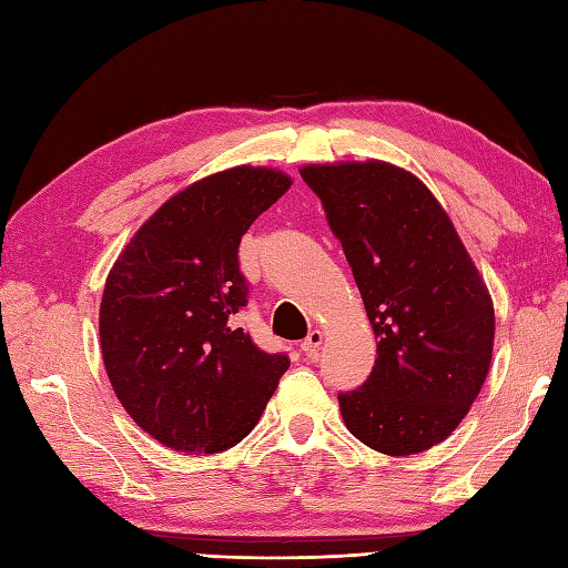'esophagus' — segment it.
I'll return each mask as SVG.
<instances>
[{
  "label": "esophagus",
  "instance_id": "34e87169",
  "mask_svg": "<svg viewBox=\"0 0 568 568\" xmlns=\"http://www.w3.org/2000/svg\"><path fill=\"white\" fill-rule=\"evenodd\" d=\"M322 342H324V334H322L320 329H312V332L307 334V339H305L303 344H300V348H303V354H305V356H310V358H317Z\"/></svg>",
  "mask_w": 568,
  "mask_h": 568
}]
</instances>
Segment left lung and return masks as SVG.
I'll list each match as a JSON object with an SVG mask.
<instances>
[{"label":"left lung","instance_id":"8db88e82","mask_svg":"<svg viewBox=\"0 0 568 568\" xmlns=\"http://www.w3.org/2000/svg\"><path fill=\"white\" fill-rule=\"evenodd\" d=\"M342 241L376 334L368 381L339 395L346 429L371 449L409 456L462 425L484 388L496 312L437 197L385 161L300 168Z\"/></svg>","mask_w":568,"mask_h":568}]
</instances>
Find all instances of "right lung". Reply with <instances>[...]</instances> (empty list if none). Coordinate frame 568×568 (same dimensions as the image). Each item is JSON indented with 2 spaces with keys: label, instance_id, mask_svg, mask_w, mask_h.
<instances>
[{
  "label": "right lung",
  "instance_id": "1",
  "mask_svg": "<svg viewBox=\"0 0 568 568\" xmlns=\"http://www.w3.org/2000/svg\"><path fill=\"white\" fill-rule=\"evenodd\" d=\"M275 168L236 165L163 202L106 275L100 344L129 417L168 449L216 454L256 427L291 366L236 324L248 285L239 244L291 190Z\"/></svg>",
  "mask_w": 568,
  "mask_h": 568
}]
</instances>
